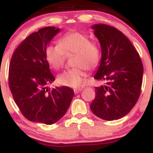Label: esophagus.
Instances as JSON below:
<instances>
[{"mask_svg":"<svg viewBox=\"0 0 153 153\" xmlns=\"http://www.w3.org/2000/svg\"><path fill=\"white\" fill-rule=\"evenodd\" d=\"M82 91V88H78V89H75L74 90V92L75 94H78V93H80V91Z\"/></svg>","mask_w":153,"mask_h":153,"instance_id":"1","label":"esophagus"}]
</instances>
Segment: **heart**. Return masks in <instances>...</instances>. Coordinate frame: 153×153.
Segmentation results:
<instances>
[{"mask_svg":"<svg viewBox=\"0 0 153 153\" xmlns=\"http://www.w3.org/2000/svg\"><path fill=\"white\" fill-rule=\"evenodd\" d=\"M75 54L73 65L77 67L59 75L57 80L61 85L77 88L83 85L86 75L84 68L92 70L99 65L101 50L96 41L90 40L88 35L79 31L66 33L58 40V45H48L45 49L47 62L55 70L64 66L65 54Z\"/></svg>","mask_w":153,"mask_h":153,"instance_id":"obj_1","label":"heart"}]
</instances>
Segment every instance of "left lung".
Listing matches in <instances>:
<instances>
[{
	"mask_svg": "<svg viewBox=\"0 0 153 153\" xmlns=\"http://www.w3.org/2000/svg\"><path fill=\"white\" fill-rule=\"evenodd\" d=\"M101 44V59L95 75L106 85L96 87L90 108L107 121L124 117L136 104L141 92L143 65L138 52L122 31L106 24L92 26Z\"/></svg>",
	"mask_w": 153,
	"mask_h": 153,
	"instance_id": "8db88e82",
	"label": "left lung"
}]
</instances>
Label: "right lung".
Returning <instances> with one entry per match:
<instances>
[{
  "label": "right lung",
  "mask_w": 153,
  "mask_h": 153,
  "mask_svg": "<svg viewBox=\"0 0 153 153\" xmlns=\"http://www.w3.org/2000/svg\"><path fill=\"white\" fill-rule=\"evenodd\" d=\"M60 29L42 28L32 33L16 49L10 59L8 83L22 114L34 122L52 124L69 108L74 91L67 86L50 89L54 80L45 57V49Z\"/></svg>",
  "instance_id": "1"
}]
</instances>
